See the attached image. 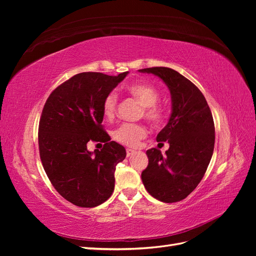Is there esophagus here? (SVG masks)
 Listing matches in <instances>:
<instances>
[{"label":"esophagus","mask_w":256,"mask_h":256,"mask_svg":"<svg viewBox=\"0 0 256 256\" xmlns=\"http://www.w3.org/2000/svg\"><path fill=\"white\" fill-rule=\"evenodd\" d=\"M126 152H127V157H130V156H132V154L136 152V150L127 148V150H126Z\"/></svg>","instance_id":"1"}]
</instances>
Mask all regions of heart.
<instances>
[{"label": "heart", "instance_id": "b5f03b06", "mask_svg": "<svg viewBox=\"0 0 256 256\" xmlns=\"http://www.w3.org/2000/svg\"><path fill=\"white\" fill-rule=\"evenodd\" d=\"M129 95L136 98L143 106L144 118L154 125H158L164 120L166 110L161 104H157L159 100L158 90L147 83H132L126 86ZM118 97L115 92L108 94L102 102V113L106 120H112L118 110ZM147 134V129L142 124L124 122L116 128L112 136L116 142L122 145L134 146L138 141L144 138Z\"/></svg>", "mask_w": 256, "mask_h": 256}]
</instances>
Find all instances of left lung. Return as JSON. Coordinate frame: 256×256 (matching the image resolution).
Instances as JSON below:
<instances>
[{
    "label": "left lung",
    "instance_id": "8db88e82",
    "mask_svg": "<svg viewBox=\"0 0 256 256\" xmlns=\"http://www.w3.org/2000/svg\"><path fill=\"white\" fill-rule=\"evenodd\" d=\"M138 72L152 74L171 92L172 113L157 136L168 142L164 157L159 150L146 152L148 166L142 182L152 196L164 203L187 198L196 188L210 162L214 146V124L204 95L190 80L172 68L152 67Z\"/></svg>",
    "mask_w": 256,
    "mask_h": 256
}]
</instances>
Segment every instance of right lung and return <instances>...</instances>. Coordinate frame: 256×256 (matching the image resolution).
<instances>
[{
    "label": "right lung",
    "mask_w": 256,
    "mask_h": 256,
    "mask_svg": "<svg viewBox=\"0 0 256 256\" xmlns=\"http://www.w3.org/2000/svg\"><path fill=\"white\" fill-rule=\"evenodd\" d=\"M127 74H78L44 104L38 127L42 164L53 187L76 206L96 207L113 193L115 168L126 150L104 130L102 102ZM90 140L104 142L103 150L88 152Z\"/></svg>",
    "instance_id": "1"
}]
</instances>
